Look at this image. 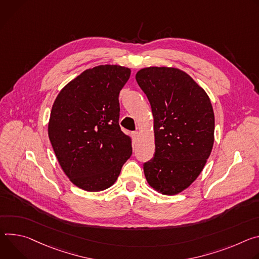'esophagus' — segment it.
Returning a JSON list of instances; mask_svg holds the SVG:
<instances>
[{"label":"esophagus","instance_id":"1","mask_svg":"<svg viewBox=\"0 0 259 259\" xmlns=\"http://www.w3.org/2000/svg\"><path fill=\"white\" fill-rule=\"evenodd\" d=\"M139 136H140V134H139L138 132H133V133H132V137H133V140H134V141H137L138 138H139Z\"/></svg>","mask_w":259,"mask_h":259}]
</instances>
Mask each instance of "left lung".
<instances>
[{
  "instance_id": "1",
  "label": "left lung",
  "mask_w": 259,
  "mask_h": 259,
  "mask_svg": "<svg viewBox=\"0 0 259 259\" xmlns=\"http://www.w3.org/2000/svg\"><path fill=\"white\" fill-rule=\"evenodd\" d=\"M136 80L154 119L155 153L144 163L146 180L161 194H178L198 177L211 154L215 128L211 101L177 68L141 69Z\"/></svg>"
}]
</instances>
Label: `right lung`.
Here are the masks:
<instances>
[{"mask_svg":"<svg viewBox=\"0 0 259 259\" xmlns=\"http://www.w3.org/2000/svg\"><path fill=\"white\" fill-rule=\"evenodd\" d=\"M130 76L131 69L117 65L85 70L53 103L50 143L65 174L83 190L112 186L132 155V140L118 122L119 93Z\"/></svg>","mask_w":259,"mask_h":259,"instance_id":"add662e5","label":"right lung"}]
</instances>
